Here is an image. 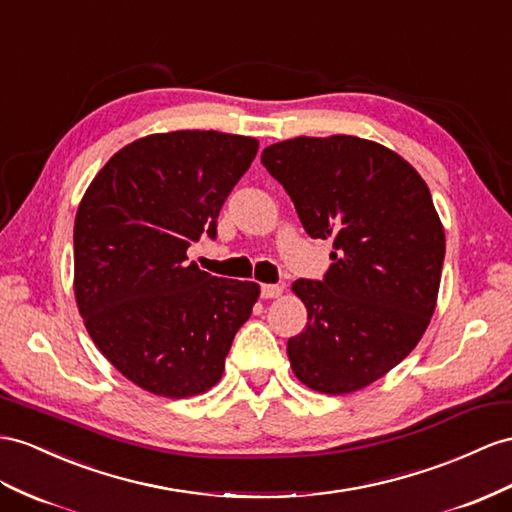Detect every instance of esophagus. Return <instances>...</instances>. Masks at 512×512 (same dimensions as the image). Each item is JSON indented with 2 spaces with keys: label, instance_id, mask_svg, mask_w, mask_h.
<instances>
[{
  "label": "esophagus",
  "instance_id": "esophagus-1",
  "mask_svg": "<svg viewBox=\"0 0 512 512\" xmlns=\"http://www.w3.org/2000/svg\"><path fill=\"white\" fill-rule=\"evenodd\" d=\"M281 294H283V285H274V283L261 285V298H279Z\"/></svg>",
  "mask_w": 512,
  "mask_h": 512
}]
</instances>
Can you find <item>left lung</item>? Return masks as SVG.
I'll return each instance as SVG.
<instances>
[{
	"instance_id": "obj_1",
	"label": "left lung",
	"mask_w": 512,
	"mask_h": 512,
	"mask_svg": "<svg viewBox=\"0 0 512 512\" xmlns=\"http://www.w3.org/2000/svg\"><path fill=\"white\" fill-rule=\"evenodd\" d=\"M261 164L313 240H333L322 281L298 279L305 331L287 357L300 383L322 393L368 387L409 355L437 305L445 235L417 170L357 136L270 144Z\"/></svg>"
}]
</instances>
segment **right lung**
I'll return each instance as SVG.
<instances>
[{"label":"right lung","instance_id":"1","mask_svg":"<svg viewBox=\"0 0 512 512\" xmlns=\"http://www.w3.org/2000/svg\"><path fill=\"white\" fill-rule=\"evenodd\" d=\"M255 138L170 131L127 144L75 216V298L88 335L131 383L164 398L214 387L259 285L188 264L255 160Z\"/></svg>","mask_w":512,"mask_h":512}]
</instances>
